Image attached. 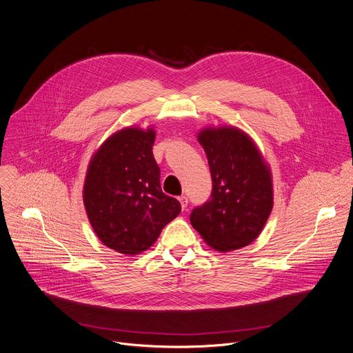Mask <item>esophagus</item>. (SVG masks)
I'll return each mask as SVG.
<instances>
[{"instance_id":"1","label":"esophagus","mask_w":353,"mask_h":353,"mask_svg":"<svg viewBox=\"0 0 353 353\" xmlns=\"http://www.w3.org/2000/svg\"><path fill=\"white\" fill-rule=\"evenodd\" d=\"M178 200H179V203H181V205H182V210H186L188 203H189V199H188L186 196H181Z\"/></svg>"}]
</instances>
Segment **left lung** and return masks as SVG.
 Masks as SVG:
<instances>
[{
    "label": "left lung",
    "instance_id": "obj_1",
    "mask_svg": "<svg viewBox=\"0 0 353 353\" xmlns=\"http://www.w3.org/2000/svg\"><path fill=\"white\" fill-rule=\"evenodd\" d=\"M210 172V199L190 214L192 226L216 251L252 243L272 207V175L252 139L234 127L205 128L199 134Z\"/></svg>",
    "mask_w": 353,
    "mask_h": 353
}]
</instances>
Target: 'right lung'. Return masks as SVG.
<instances>
[{
	"label": "right lung",
	"instance_id": "add662e5",
	"mask_svg": "<svg viewBox=\"0 0 353 353\" xmlns=\"http://www.w3.org/2000/svg\"><path fill=\"white\" fill-rule=\"evenodd\" d=\"M154 130L124 128L92 156L84 205L101 241L125 255L148 250L163 228L178 216L181 204L163 193L152 148Z\"/></svg>",
	"mask_w": 353,
	"mask_h": 353
}]
</instances>
